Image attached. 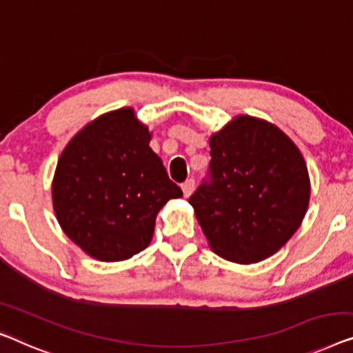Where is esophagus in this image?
<instances>
[{"mask_svg": "<svg viewBox=\"0 0 353 353\" xmlns=\"http://www.w3.org/2000/svg\"><path fill=\"white\" fill-rule=\"evenodd\" d=\"M194 188H196V181H194V178H188V180L181 185V189H183V194H185V197L191 196V194L194 192Z\"/></svg>", "mask_w": 353, "mask_h": 353, "instance_id": "obj_1", "label": "esophagus"}]
</instances>
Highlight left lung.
<instances>
[{"mask_svg":"<svg viewBox=\"0 0 353 353\" xmlns=\"http://www.w3.org/2000/svg\"><path fill=\"white\" fill-rule=\"evenodd\" d=\"M208 176L189 197L212 250L250 264L287 243L307 210L310 183L298 148L279 127L239 116L210 139Z\"/></svg>","mask_w":353,"mask_h":353,"instance_id":"8db88e82","label":"left lung"}]
</instances>
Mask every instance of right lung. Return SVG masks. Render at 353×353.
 <instances>
[{
    "label": "right lung",
    "mask_w": 353,
    "mask_h": 353,
    "mask_svg": "<svg viewBox=\"0 0 353 353\" xmlns=\"http://www.w3.org/2000/svg\"><path fill=\"white\" fill-rule=\"evenodd\" d=\"M150 140L134 110L122 108L92 121L60 156L55 214L66 236L100 261H122L145 250L157 213L183 196Z\"/></svg>",
    "instance_id": "right-lung-1"
}]
</instances>
